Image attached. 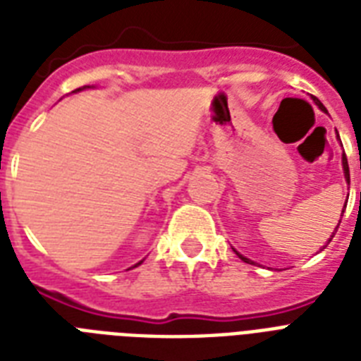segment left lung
I'll list each match as a JSON object with an SVG mask.
<instances>
[{
  "mask_svg": "<svg viewBox=\"0 0 361 361\" xmlns=\"http://www.w3.org/2000/svg\"><path fill=\"white\" fill-rule=\"evenodd\" d=\"M313 101H314V103H317V106H319V109L322 110V112H328V110L324 109V104L320 103L319 99H313ZM343 172H345V180H347V183H350V174H348V163H347V157H345V155H343ZM345 208H347V206H345ZM343 214H345V209H343ZM339 223H341V221H339ZM337 226H339V225H337ZM336 231H337V228H336ZM331 238H334V234H331ZM331 238H330V240H328V243H330V241H331ZM328 243H326V245H328ZM326 245L322 247V249H326ZM322 249H320V251H322ZM234 251H236V249H234ZM236 255L241 258V260H243V262L255 264V262H252V260H249V258H247V257H243L241 252L236 251Z\"/></svg>",
  "mask_w": 361,
  "mask_h": 361,
  "instance_id": "obj_1",
  "label": "left lung"
}]
</instances>
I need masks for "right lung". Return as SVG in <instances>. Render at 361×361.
<instances>
[{
	"label": "right lung",
	"instance_id": "right-lung-1",
	"mask_svg": "<svg viewBox=\"0 0 361 361\" xmlns=\"http://www.w3.org/2000/svg\"><path fill=\"white\" fill-rule=\"evenodd\" d=\"M86 87H90V86H84V87H78V90H75V92H82V90H86ZM93 87V86H92ZM142 264V260L138 264H135V266H133V268H136V266H140Z\"/></svg>",
	"mask_w": 361,
	"mask_h": 361
}]
</instances>
